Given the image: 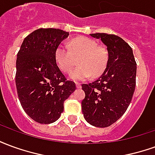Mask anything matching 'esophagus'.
<instances>
[{"instance_id": "esophagus-1", "label": "esophagus", "mask_w": 155, "mask_h": 155, "mask_svg": "<svg viewBox=\"0 0 155 155\" xmlns=\"http://www.w3.org/2000/svg\"><path fill=\"white\" fill-rule=\"evenodd\" d=\"M75 84H76V87H77L78 89H80V88H81V83H79V82H76V83H75Z\"/></svg>"}]
</instances>
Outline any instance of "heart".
Returning a JSON list of instances; mask_svg holds the SVG:
<instances>
[{
    "instance_id": "heart-1",
    "label": "heart",
    "mask_w": 155,
    "mask_h": 155,
    "mask_svg": "<svg viewBox=\"0 0 155 155\" xmlns=\"http://www.w3.org/2000/svg\"><path fill=\"white\" fill-rule=\"evenodd\" d=\"M78 60V67L71 71V78L74 81H84L101 75L107 67L109 52L103 46H98L93 39L79 36L71 41L70 45L61 43L55 48L54 60L63 73H70L74 65V57Z\"/></svg>"
}]
</instances>
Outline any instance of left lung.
Segmentation results:
<instances>
[{"label": "left lung", "mask_w": 155, "mask_h": 155, "mask_svg": "<svg viewBox=\"0 0 155 155\" xmlns=\"http://www.w3.org/2000/svg\"><path fill=\"white\" fill-rule=\"evenodd\" d=\"M107 46L109 62L104 73L90 84H82L85 97L81 102L85 120L105 128L115 123L129 107L136 85V61L132 48L115 35L91 34Z\"/></svg>", "instance_id": "left-lung-1"}]
</instances>
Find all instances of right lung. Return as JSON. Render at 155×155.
<instances>
[{"label":"right lung","mask_w":155,"mask_h":155,"mask_svg":"<svg viewBox=\"0 0 155 155\" xmlns=\"http://www.w3.org/2000/svg\"><path fill=\"white\" fill-rule=\"evenodd\" d=\"M69 35L60 29L41 28L28 35L17 53L15 85L23 110L40 124L53 123L64 102L75 91L56 64L54 51Z\"/></svg>","instance_id":"right-lung-1"}]
</instances>
